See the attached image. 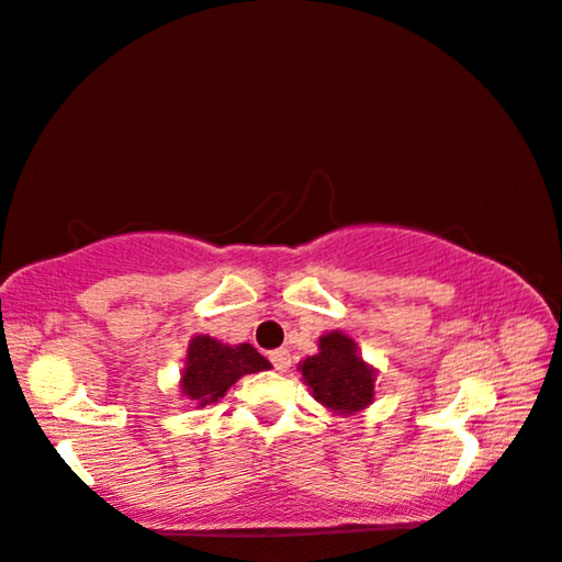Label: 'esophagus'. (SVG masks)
<instances>
[{
  "mask_svg": "<svg viewBox=\"0 0 562 562\" xmlns=\"http://www.w3.org/2000/svg\"><path fill=\"white\" fill-rule=\"evenodd\" d=\"M270 361H272V367L278 369V372H288L290 364H292V357H290L288 349H274V351H270Z\"/></svg>",
  "mask_w": 562,
  "mask_h": 562,
  "instance_id": "34e87169",
  "label": "esophagus"
}]
</instances>
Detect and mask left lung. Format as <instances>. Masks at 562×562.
<instances>
[{"mask_svg":"<svg viewBox=\"0 0 562 562\" xmlns=\"http://www.w3.org/2000/svg\"><path fill=\"white\" fill-rule=\"evenodd\" d=\"M300 372L312 396L335 414H357L374 402L376 369L359 357L357 341L339 329L319 337V351L300 361Z\"/></svg>","mask_w":562,"mask_h":562,"instance_id":"obj_1","label":"left lung"}]
</instances>
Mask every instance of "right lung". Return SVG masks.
Returning <instances> with one entry per match:
<instances>
[{
  "label": "right lung",
  "instance_id": "right-lung-1",
  "mask_svg": "<svg viewBox=\"0 0 562 562\" xmlns=\"http://www.w3.org/2000/svg\"><path fill=\"white\" fill-rule=\"evenodd\" d=\"M262 369H270V361L252 345L231 347L207 335H198L188 345L186 367L180 374V394L195 406L215 404L237 379L262 372Z\"/></svg>",
  "mask_w": 562,
  "mask_h": 562
}]
</instances>
